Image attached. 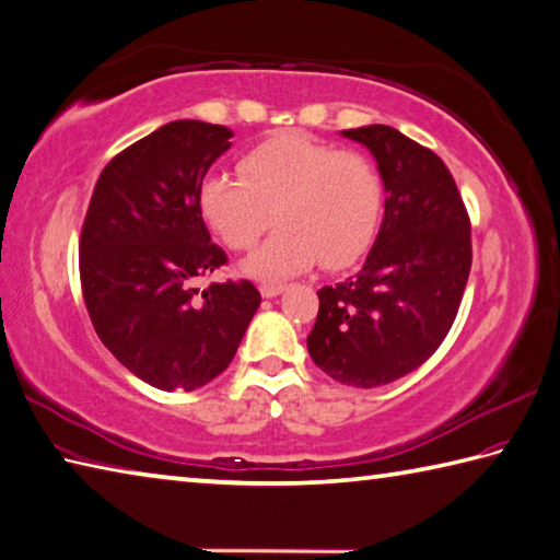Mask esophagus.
Instances as JSON below:
<instances>
[{
    "label": "esophagus",
    "instance_id": "esophagus-1",
    "mask_svg": "<svg viewBox=\"0 0 560 560\" xmlns=\"http://www.w3.org/2000/svg\"><path fill=\"white\" fill-rule=\"evenodd\" d=\"M259 293L264 299H277L279 293H283V287H267V283H264V287L259 289Z\"/></svg>",
    "mask_w": 560,
    "mask_h": 560
}]
</instances>
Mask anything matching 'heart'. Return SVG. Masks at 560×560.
Returning a JSON list of instances; mask_svg holds the SVG:
<instances>
[{
  "label": "heart",
  "mask_w": 560,
  "mask_h": 560,
  "mask_svg": "<svg viewBox=\"0 0 560 560\" xmlns=\"http://www.w3.org/2000/svg\"><path fill=\"white\" fill-rule=\"evenodd\" d=\"M240 168L242 178L202 180L198 206L232 249L252 247L277 212L281 230L240 264L245 277L273 283L318 261L345 269L370 249L384 188L368 156L291 131L247 151Z\"/></svg>",
  "instance_id": "heart-1"
}]
</instances>
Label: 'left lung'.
Returning a JSON list of instances; mask_svg holds the SVG:
<instances>
[{
	"mask_svg": "<svg viewBox=\"0 0 560 560\" xmlns=\"http://www.w3.org/2000/svg\"><path fill=\"white\" fill-rule=\"evenodd\" d=\"M368 147L386 192L362 269L318 291L308 352L335 382L374 389L401 380L445 340L470 277V220L448 166L399 129H345Z\"/></svg>",
	"mask_w": 560,
	"mask_h": 560,
	"instance_id": "8db88e82",
	"label": "left lung"
}]
</instances>
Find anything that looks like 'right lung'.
I'll list each match as a JSON object with an SVG mask.
<instances>
[{
  "label": "right lung",
  "instance_id": "1",
  "mask_svg": "<svg viewBox=\"0 0 560 560\" xmlns=\"http://www.w3.org/2000/svg\"><path fill=\"white\" fill-rule=\"evenodd\" d=\"M232 131L176 119L105 166L80 235V283L105 348L164 392H192L228 370L261 296L249 281L198 277L228 261L210 242L198 192Z\"/></svg>",
  "mask_w": 560,
  "mask_h": 560
}]
</instances>
